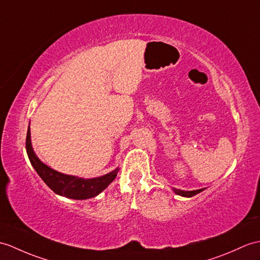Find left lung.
Instances as JSON below:
<instances>
[{"instance_id":"left-lung-1","label":"left lung","mask_w":260,"mask_h":260,"mask_svg":"<svg viewBox=\"0 0 260 260\" xmlns=\"http://www.w3.org/2000/svg\"><path fill=\"white\" fill-rule=\"evenodd\" d=\"M203 190H204V188H202V189H197V190H189V191H185V190H180V189L174 188V191L176 192L177 195L184 196V197H192V196L197 195L198 192H201V191H203Z\"/></svg>"}]
</instances>
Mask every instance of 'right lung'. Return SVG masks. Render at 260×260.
Wrapping results in <instances>:
<instances>
[{
  "mask_svg": "<svg viewBox=\"0 0 260 260\" xmlns=\"http://www.w3.org/2000/svg\"><path fill=\"white\" fill-rule=\"evenodd\" d=\"M25 147L29 161H31V164L35 168L36 173L40 175V177L44 180V183L55 194L64 197L73 199H87L98 196L100 192L104 190L115 179L117 175L118 170H115L112 173L104 175V176L92 179H84L75 176H70V175H64L52 170V168L43 164L33 152L29 126L26 134Z\"/></svg>",
  "mask_w": 260,
  "mask_h": 260,
  "instance_id": "obj_1",
  "label": "right lung"
}]
</instances>
